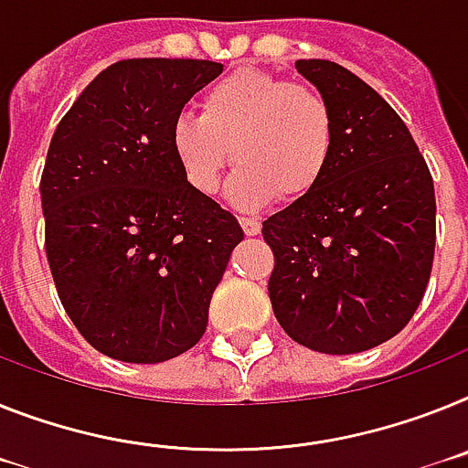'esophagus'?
I'll use <instances>...</instances> for the list:
<instances>
[{
  "mask_svg": "<svg viewBox=\"0 0 468 468\" xmlns=\"http://www.w3.org/2000/svg\"><path fill=\"white\" fill-rule=\"evenodd\" d=\"M240 226L245 235H259V230H261V223L257 218H240Z\"/></svg>",
  "mask_w": 468,
  "mask_h": 468,
  "instance_id": "esophagus-1",
  "label": "esophagus"
}]
</instances>
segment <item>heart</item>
<instances>
[{
	"mask_svg": "<svg viewBox=\"0 0 468 468\" xmlns=\"http://www.w3.org/2000/svg\"><path fill=\"white\" fill-rule=\"evenodd\" d=\"M202 116L180 113L171 123V152L192 187L214 195L226 166L238 161L228 199L261 209L307 197L331 168L335 113L324 94L261 69H238L202 94Z\"/></svg>",
	"mask_w": 468,
	"mask_h": 468,
	"instance_id": "obj_1",
	"label": "heart"
}]
</instances>
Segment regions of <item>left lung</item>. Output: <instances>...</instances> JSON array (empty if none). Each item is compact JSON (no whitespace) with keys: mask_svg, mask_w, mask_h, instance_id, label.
<instances>
[{"mask_svg":"<svg viewBox=\"0 0 468 468\" xmlns=\"http://www.w3.org/2000/svg\"><path fill=\"white\" fill-rule=\"evenodd\" d=\"M335 113L331 168L264 221L269 297L294 343L355 355L398 335L426 292L435 190L410 128L371 85L325 58L294 61Z\"/></svg>","mask_w":468,"mask_h":468,"instance_id":"obj_1","label":"left lung"}]
</instances>
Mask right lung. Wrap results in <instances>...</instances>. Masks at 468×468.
I'll return each instance as SVG.
<instances>
[{"label": "right lung", "mask_w": 468, "mask_h": 468, "mask_svg": "<svg viewBox=\"0 0 468 468\" xmlns=\"http://www.w3.org/2000/svg\"><path fill=\"white\" fill-rule=\"evenodd\" d=\"M202 58H125L104 69L54 131L40 180L54 285L101 355L159 364L199 343L242 228L197 192L171 123L221 76Z\"/></svg>", "instance_id": "obj_1"}]
</instances>
